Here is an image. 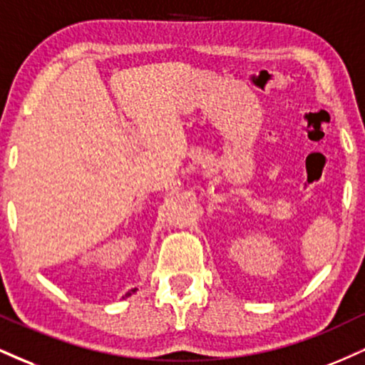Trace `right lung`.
<instances>
[{
	"mask_svg": "<svg viewBox=\"0 0 365 365\" xmlns=\"http://www.w3.org/2000/svg\"><path fill=\"white\" fill-rule=\"evenodd\" d=\"M134 292H135V289H130V291L125 294V297H127V296H130V294H134Z\"/></svg>",
	"mask_w": 365,
	"mask_h": 365,
	"instance_id": "add662e5",
	"label": "right lung"
}]
</instances>
